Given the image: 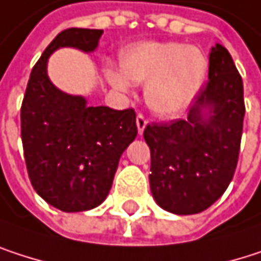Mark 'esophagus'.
<instances>
[{
	"label": "esophagus",
	"instance_id": "obj_1",
	"mask_svg": "<svg viewBox=\"0 0 261 261\" xmlns=\"http://www.w3.org/2000/svg\"><path fill=\"white\" fill-rule=\"evenodd\" d=\"M146 126H147V120H146V117H144L143 114H138V115H137V127H138V134H140V135L144 132Z\"/></svg>",
	"mask_w": 261,
	"mask_h": 261
}]
</instances>
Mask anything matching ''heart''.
I'll list each match as a JSON object with an SVG mask.
<instances>
[{
    "label": "heart",
    "instance_id": "heart-1",
    "mask_svg": "<svg viewBox=\"0 0 261 261\" xmlns=\"http://www.w3.org/2000/svg\"><path fill=\"white\" fill-rule=\"evenodd\" d=\"M208 74L206 55L181 42L146 41L124 48L120 71L109 68V83L129 91L130 83H144V97L152 111L170 115L184 111L199 94Z\"/></svg>",
    "mask_w": 261,
    "mask_h": 261
}]
</instances>
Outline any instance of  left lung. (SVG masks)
<instances>
[{"label":"left lung","instance_id":"8db88e82","mask_svg":"<svg viewBox=\"0 0 261 261\" xmlns=\"http://www.w3.org/2000/svg\"><path fill=\"white\" fill-rule=\"evenodd\" d=\"M210 115L204 118L203 109ZM245 117L243 82L225 47L210 53L208 82L186 120L152 123L144 129L150 149V190L175 214H196L228 189L239 161Z\"/></svg>","mask_w":261,"mask_h":261}]
</instances>
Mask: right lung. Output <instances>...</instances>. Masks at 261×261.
Masks as SVG:
<instances>
[{
  "label": "right lung",
  "mask_w": 261,
  "mask_h": 261,
  "mask_svg": "<svg viewBox=\"0 0 261 261\" xmlns=\"http://www.w3.org/2000/svg\"><path fill=\"white\" fill-rule=\"evenodd\" d=\"M103 30L66 29L33 66L21 106V138L30 182L55 208L75 213L100 205L118 161L135 140L132 108L86 106L82 95L58 89L47 75L50 55L61 47L94 51Z\"/></svg>",
  "instance_id": "add662e5"
}]
</instances>
